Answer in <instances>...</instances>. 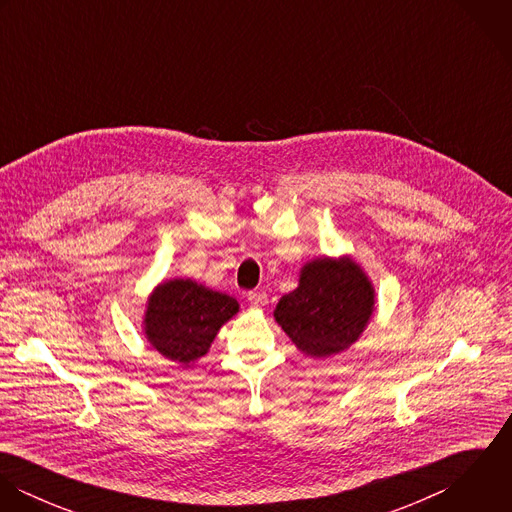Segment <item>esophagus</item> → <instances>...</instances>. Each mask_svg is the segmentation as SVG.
I'll return each mask as SVG.
<instances>
[{
    "mask_svg": "<svg viewBox=\"0 0 512 512\" xmlns=\"http://www.w3.org/2000/svg\"><path fill=\"white\" fill-rule=\"evenodd\" d=\"M248 303L254 309H264L268 303V295L264 292H250L248 293Z\"/></svg>",
    "mask_w": 512,
    "mask_h": 512,
    "instance_id": "34e87169",
    "label": "esophagus"
}]
</instances>
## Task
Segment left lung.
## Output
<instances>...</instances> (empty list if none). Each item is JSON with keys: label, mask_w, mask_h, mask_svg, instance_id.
Returning a JSON list of instances; mask_svg holds the SVG:
<instances>
[{"label": "left lung", "mask_w": 512, "mask_h": 512, "mask_svg": "<svg viewBox=\"0 0 512 512\" xmlns=\"http://www.w3.org/2000/svg\"><path fill=\"white\" fill-rule=\"evenodd\" d=\"M374 303L372 280L351 254L319 256L299 268L297 288L282 295L274 319L303 355L323 361L363 337Z\"/></svg>", "instance_id": "obj_1"}]
</instances>
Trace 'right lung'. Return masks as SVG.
<instances>
[{"mask_svg": "<svg viewBox=\"0 0 512 512\" xmlns=\"http://www.w3.org/2000/svg\"><path fill=\"white\" fill-rule=\"evenodd\" d=\"M238 311V301L226 293L193 278H171L147 295L142 331L159 355L189 368L209 353L220 327Z\"/></svg>", "mask_w": 512, "mask_h": 512, "instance_id": "right-lung-1", "label": "right lung"}]
</instances>
